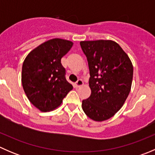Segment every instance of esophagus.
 I'll use <instances>...</instances> for the list:
<instances>
[{
  "label": "esophagus",
  "mask_w": 155,
  "mask_h": 155,
  "mask_svg": "<svg viewBox=\"0 0 155 155\" xmlns=\"http://www.w3.org/2000/svg\"><path fill=\"white\" fill-rule=\"evenodd\" d=\"M82 85H83V82H82V80H81V79H79V80L74 84L75 87H79L82 86Z\"/></svg>",
  "instance_id": "1"
}]
</instances>
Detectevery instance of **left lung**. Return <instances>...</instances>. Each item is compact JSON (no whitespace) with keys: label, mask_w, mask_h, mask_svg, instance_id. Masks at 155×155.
Masks as SVG:
<instances>
[{"label":"left lung","mask_w":155,"mask_h":155,"mask_svg":"<svg viewBox=\"0 0 155 155\" xmlns=\"http://www.w3.org/2000/svg\"><path fill=\"white\" fill-rule=\"evenodd\" d=\"M88 63L91 93L82 107L95 121L112 118L124 105L130 91L134 68L130 59L112 40L81 41Z\"/></svg>","instance_id":"8db88e82"}]
</instances>
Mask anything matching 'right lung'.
I'll use <instances>...</instances> for the list:
<instances>
[{
  "label": "right lung",
  "instance_id": "obj_1",
  "mask_svg": "<svg viewBox=\"0 0 155 155\" xmlns=\"http://www.w3.org/2000/svg\"><path fill=\"white\" fill-rule=\"evenodd\" d=\"M73 44L63 39H51L33 49L23 62V89L30 102L41 112L58 107L73 89L61 63Z\"/></svg>",
  "mask_w": 155,
  "mask_h": 155
}]
</instances>
